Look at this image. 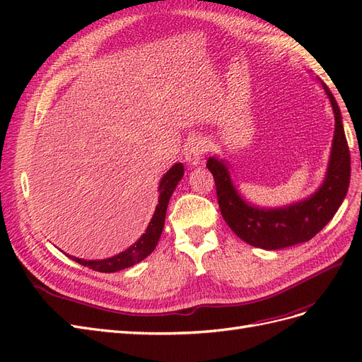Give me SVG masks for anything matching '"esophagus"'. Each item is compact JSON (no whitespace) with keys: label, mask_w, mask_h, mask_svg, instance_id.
Returning a JSON list of instances; mask_svg holds the SVG:
<instances>
[{"label":"esophagus","mask_w":362,"mask_h":362,"mask_svg":"<svg viewBox=\"0 0 362 362\" xmlns=\"http://www.w3.org/2000/svg\"><path fill=\"white\" fill-rule=\"evenodd\" d=\"M206 152V141L202 137H192L187 145L184 146V157L185 161L192 166H196V164H201L204 156Z\"/></svg>","instance_id":"34e87169"}]
</instances>
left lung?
Instances as JSON below:
<instances>
[{"label":"left lung","mask_w":362,"mask_h":362,"mask_svg":"<svg viewBox=\"0 0 362 362\" xmlns=\"http://www.w3.org/2000/svg\"><path fill=\"white\" fill-rule=\"evenodd\" d=\"M332 105L335 131L331 157L322 185L303 201L279 208H266L243 199L231 180L228 164L210 157L206 168L213 173L221 213L228 226L250 246L276 250L308 242L320 233L343 204L350 182V152L339 107L332 92L320 81Z\"/></svg>","instance_id":"left-lung-1"}]
</instances>
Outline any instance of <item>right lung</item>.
I'll return each instance as SVG.
<instances>
[{"mask_svg":"<svg viewBox=\"0 0 362 362\" xmlns=\"http://www.w3.org/2000/svg\"><path fill=\"white\" fill-rule=\"evenodd\" d=\"M182 175H184L182 163H175L173 166L163 175L158 185L160 196H158V204L156 206V213L152 216L145 234L141 235L134 245H131L128 249L120 252V254L105 259H83L68 254L66 257H69L71 259L78 262V264L84 267H89L95 272H103V273L119 272L122 269L137 264V262H140L141 259H145L149 254H152V250L156 249L158 243L160 235L164 228V218H166L169 199L173 190L177 189L178 182L181 181Z\"/></svg>","mask_w":362,"mask_h":362,"instance_id":"1","label":"right lung"}]
</instances>
